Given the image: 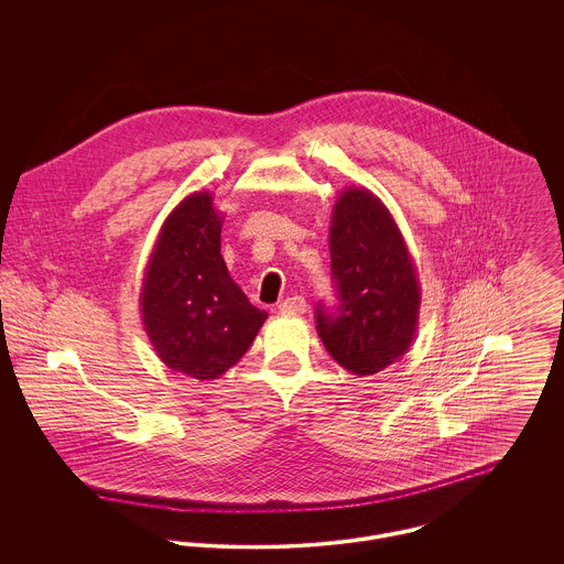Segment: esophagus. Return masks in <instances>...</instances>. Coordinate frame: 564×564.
Here are the masks:
<instances>
[{
    "mask_svg": "<svg viewBox=\"0 0 564 564\" xmlns=\"http://www.w3.org/2000/svg\"><path fill=\"white\" fill-rule=\"evenodd\" d=\"M306 308H308V304H306V300L300 297V295L289 297V300H284V302L278 306V311H280L282 315H304Z\"/></svg>",
    "mask_w": 564,
    "mask_h": 564,
    "instance_id": "esophagus-1",
    "label": "esophagus"
}]
</instances>
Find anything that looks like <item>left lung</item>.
Instances as JSON below:
<instances>
[{
    "mask_svg": "<svg viewBox=\"0 0 564 564\" xmlns=\"http://www.w3.org/2000/svg\"><path fill=\"white\" fill-rule=\"evenodd\" d=\"M329 258L338 306H317V332L343 369L373 376L410 349L421 284L393 215L369 188L349 186L336 197Z\"/></svg>",
    "mask_w": 564,
    "mask_h": 564,
    "instance_id": "1",
    "label": "left lung"
}]
</instances>
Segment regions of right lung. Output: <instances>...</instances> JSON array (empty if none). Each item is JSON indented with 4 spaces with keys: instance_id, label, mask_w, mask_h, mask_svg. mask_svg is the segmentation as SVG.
<instances>
[{
    "instance_id": "1",
    "label": "right lung",
    "mask_w": 564,
    "mask_h": 564,
    "mask_svg": "<svg viewBox=\"0 0 564 564\" xmlns=\"http://www.w3.org/2000/svg\"><path fill=\"white\" fill-rule=\"evenodd\" d=\"M221 226L213 193L186 195L162 224L141 286V319L159 358L202 382L235 367L267 319L230 278Z\"/></svg>"
}]
</instances>
